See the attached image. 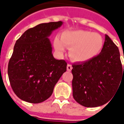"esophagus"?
I'll return each mask as SVG.
<instances>
[{
    "label": "esophagus",
    "mask_w": 124,
    "mask_h": 124,
    "mask_svg": "<svg viewBox=\"0 0 124 124\" xmlns=\"http://www.w3.org/2000/svg\"><path fill=\"white\" fill-rule=\"evenodd\" d=\"M72 65H70V64H68L67 65V70L68 71H71L72 70Z\"/></svg>",
    "instance_id": "obj_1"
}]
</instances>
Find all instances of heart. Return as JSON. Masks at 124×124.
Masks as SVG:
<instances>
[{
    "label": "heart",
    "instance_id": "1",
    "mask_svg": "<svg viewBox=\"0 0 124 124\" xmlns=\"http://www.w3.org/2000/svg\"><path fill=\"white\" fill-rule=\"evenodd\" d=\"M103 44L100 34L82 30L64 31L60 39L56 37L54 41V48L59 53L64 52L65 47L70 48V58L78 62H87L97 56Z\"/></svg>",
    "mask_w": 124,
    "mask_h": 124
}]
</instances>
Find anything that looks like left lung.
Here are the masks:
<instances>
[{
	"mask_svg": "<svg viewBox=\"0 0 124 124\" xmlns=\"http://www.w3.org/2000/svg\"><path fill=\"white\" fill-rule=\"evenodd\" d=\"M73 97L87 108L109 101L124 78L119 49L108 35L101 52L93 59L73 64Z\"/></svg>",
	"mask_w": 124,
	"mask_h": 124,
	"instance_id": "obj_1",
	"label": "left lung"
}]
</instances>
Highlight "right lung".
Returning a JSON list of instances; mask_svg holds the SVG:
<instances>
[{
    "label": "right lung",
    "mask_w": 124,
    "mask_h": 124,
    "mask_svg": "<svg viewBox=\"0 0 124 124\" xmlns=\"http://www.w3.org/2000/svg\"><path fill=\"white\" fill-rule=\"evenodd\" d=\"M62 24H40L25 31L16 42L8 75L13 91L22 100L32 104L45 101L66 71V62L53 56L48 38Z\"/></svg>",
    "instance_id": "1"
}]
</instances>
